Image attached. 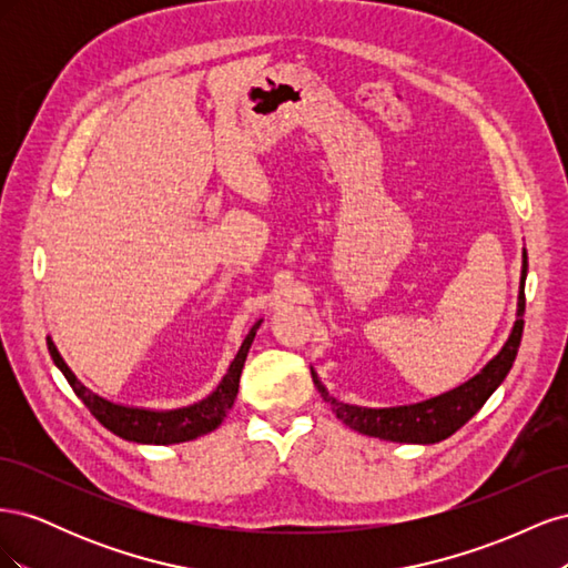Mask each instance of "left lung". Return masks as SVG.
Instances as JSON below:
<instances>
[{
    "instance_id": "obj_1",
    "label": "left lung",
    "mask_w": 568,
    "mask_h": 568,
    "mask_svg": "<svg viewBox=\"0 0 568 568\" xmlns=\"http://www.w3.org/2000/svg\"><path fill=\"white\" fill-rule=\"evenodd\" d=\"M526 272H528V255L524 248L517 322H514V329L503 351L497 353L490 363L480 369V374H476L467 384H462L448 393L438 395V398L424 400V403L372 409V407H357V405L336 400L334 395L326 393V388L317 379V374L313 372V382L324 403L332 405L334 415L343 424L365 436L395 440V443H424V445L438 443L443 438L453 436L457 428H462L480 407H484V403L490 398L493 390L505 382V376L514 365V357L519 353V343L524 334V311H526V296H524Z\"/></svg>"
}]
</instances>
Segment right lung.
I'll return each mask as SVG.
<instances>
[{"label": "right lung", "mask_w": 568, "mask_h": 568, "mask_svg": "<svg viewBox=\"0 0 568 568\" xmlns=\"http://www.w3.org/2000/svg\"><path fill=\"white\" fill-rule=\"evenodd\" d=\"M261 322L253 324V329L248 332V336L244 338L242 348H239L236 357L232 359V365L227 369V374L222 376L220 386L209 395V398L194 403L189 407H180V409H142V407H125V405H115L111 400L99 398L97 393H92L82 382H78V376L71 372L63 363V357L59 355L54 341L47 336V348L54 365L63 372L65 382L71 384V388L75 390L78 398L88 405V409L92 415L104 424L111 434L125 438V440H134V443H149V445H170V443H184V440H194L203 434H211L213 428H217L222 424V419L227 417V412L234 405V398L239 393V376H242L244 363L251 343L255 338V332Z\"/></svg>", "instance_id": "1"}]
</instances>
